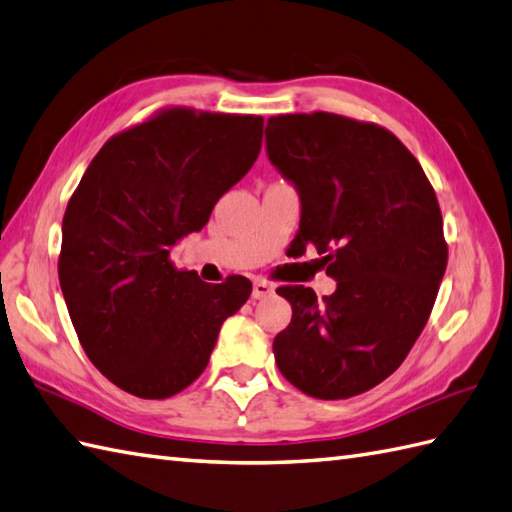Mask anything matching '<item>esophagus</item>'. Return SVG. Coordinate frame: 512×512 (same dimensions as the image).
<instances>
[{"label": "esophagus", "mask_w": 512, "mask_h": 512, "mask_svg": "<svg viewBox=\"0 0 512 512\" xmlns=\"http://www.w3.org/2000/svg\"><path fill=\"white\" fill-rule=\"evenodd\" d=\"M274 293V285H269L267 280H254V289H252V298L254 300H263L269 298V295Z\"/></svg>", "instance_id": "34e87169"}]
</instances>
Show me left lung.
Wrapping results in <instances>:
<instances>
[{
    "label": "left lung",
    "instance_id": "1",
    "mask_svg": "<svg viewBox=\"0 0 512 512\" xmlns=\"http://www.w3.org/2000/svg\"><path fill=\"white\" fill-rule=\"evenodd\" d=\"M267 157L300 195L295 249L315 247L337 282L322 300L278 289L293 315L276 363L313 399H350L388 379L429 320L447 269L436 192L394 133L337 113L269 118Z\"/></svg>",
    "mask_w": 512,
    "mask_h": 512
}]
</instances>
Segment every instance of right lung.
I'll return each instance as SVG.
<instances>
[{
  "mask_svg": "<svg viewBox=\"0 0 512 512\" xmlns=\"http://www.w3.org/2000/svg\"><path fill=\"white\" fill-rule=\"evenodd\" d=\"M263 122L164 109L107 140L67 203L61 291L78 342L120 390L168 399L188 388L252 293L243 276L208 285L179 271L170 249L254 166Z\"/></svg>",
  "mask_w": 512,
  "mask_h": 512,
  "instance_id": "add662e5",
  "label": "right lung"
}]
</instances>
